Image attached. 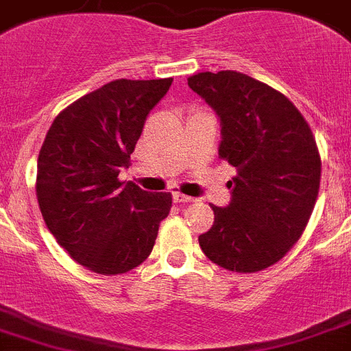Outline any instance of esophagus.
I'll list each match as a JSON object with an SVG mask.
<instances>
[{"mask_svg": "<svg viewBox=\"0 0 351 351\" xmlns=\"http://www.w3.org/2000/svg\"><path fill=\"white\" fill-rule=\"evenodd\" d=\"M173 202H178V204H184V202H193V197L182 195V193L176 192V193H173Z\"/></svg>", "mask_w": 351, "mask_h": 351, "instance_id": "obj_1", "label": "esophagus"}]
</instances>
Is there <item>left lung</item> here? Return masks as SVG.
<instances>
[{
    "instance_id": "left-lung-1",
    "label": "left lung",
    "mask_w": 351,
    "mask_h": 351,
    "mask_svg": "<svg viewBox=\"0 0 351 351\" xmlns=\"http://www.w3.org/2000/svg\"><path fill=\"white\" fill-rule=\"evenodd\" d=\"M188 86L221 118L219 156L237 169L231 202L211 206L202 253L233 273H256L282 260L306 228L321 179L314 134L280 91L237 71L197 73Z\"/></svg>"
}]
</instances>
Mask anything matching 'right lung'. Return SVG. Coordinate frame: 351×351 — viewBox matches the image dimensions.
<instances>
[{
  "label": "right lung",
  "instance_id": "1",
  "mask_svg": "<svg viewBox=\"0 0 351 351\" xmlns=\"http://www.w3.org/2000/svg\"><path fill=\"white\" fill-rule=\"evenodd\" d=\"M172 78L112 80L55 118L37 159L36 192L48 230L75 262L98 274H123L147 260L169 192L118 179L130 165L150 109Z\"/></svg>",
  "mask_w": 351,
  "mask_h": 351
}]
</instances>
